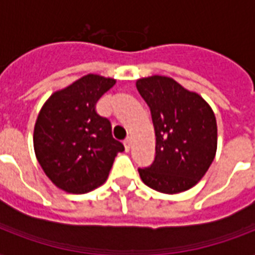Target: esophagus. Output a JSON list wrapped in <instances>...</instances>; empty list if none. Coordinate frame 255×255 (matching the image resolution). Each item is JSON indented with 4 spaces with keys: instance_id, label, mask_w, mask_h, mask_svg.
I'll list each match as a JSON object with an SVG mask.
<instances>
[{
    "instance_id": "obj_1",
    "label": "esophagus",
    "mask_w": 255,
    "mask_h": 255,
    "mask_svg": "<svg viewBox=\"0 0 255 255\" xmlns=\"http://www.w3.org/2000/svg\"><path fill=\"white\" fill-rule=\"evenodd\" d=\"M124 148H126V151H129L131 149V139L129 137H127V139L124 140Z\"/></svg>"
}]
</instances>
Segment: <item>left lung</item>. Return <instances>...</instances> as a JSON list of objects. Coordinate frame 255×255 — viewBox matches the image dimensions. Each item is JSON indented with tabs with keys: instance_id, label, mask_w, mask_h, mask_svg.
Here are the masks:
<instances>
[{
	"instance_id": "8db88e82",
	"label": "left lung",
	"mask_w": 255,
	"mask_h": 255,
	"mask_svg": "<svg viewBox=\"0 0 255 255\" xmlns=\"http://www.w3.org/2000/svg\"><path fill=\"white\" fill-rule=\"evenodd\" d=\"M136 88L151 110L156 156L139 169L145 185L176 194L193 188L213 163L217 152V122L200 94L164 75L140 78Z\"/></svg>"
}]
</instances>
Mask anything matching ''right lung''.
Wrapping results in <instances>:
<instances>
[{"mask_svg":"<svg viewBox=\"0 0 255 255\" xmlns=\"http://www.w3.org/2000/svg\"><path fill=\"white\" fill-rule=\"evenodd\" d=\"M116 79L87 74L53 92L34 126L35 157L54 185L83 194L106 182L124 145L112 136L111 123L96 103Z\"/></svg>","mask_w":255,"mask_h":255,"instance_id":"add662e5","label":"right lung"}]
</instances>
